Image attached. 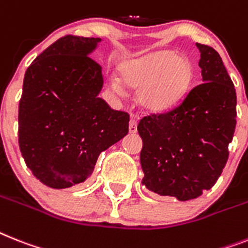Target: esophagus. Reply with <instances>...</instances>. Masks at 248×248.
Masks as SVG:
<instances>
[{"mask_svg": "<svg viewBox=\"0 0 248 248\" xmlns=\"http://www.w3.org/2000/svg\"><path fill=\"white\" fill-rule=\"evenodd\" d=\"M137 125H138V123H137V118L136 116H130V120H129V133H137Z\"/></svg>", "mask_w": 248, "mask_h": 248, "instance_id": "34e87169", "label": "esophagus"}]
</instances>
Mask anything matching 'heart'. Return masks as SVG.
<instances>
[{
    "instance_id": "1",
    "label": "heart",
    "mask_w": 248,
    "mask_h": 248,
    "mask_svg": "<svg viewBox=\"0 0 248 248\" xmlns=\"http://www.w3.org/2000/svg\"><path fill=\"white\" fill-rule=\"evenodd\" d=\"M119 78L110 77L108 89L116 96L126 89L138 91L137 100L149 112H166L185 99L193 81L189 59L172 50H161L119 65Z\"/></svg>"
}]
</instances>
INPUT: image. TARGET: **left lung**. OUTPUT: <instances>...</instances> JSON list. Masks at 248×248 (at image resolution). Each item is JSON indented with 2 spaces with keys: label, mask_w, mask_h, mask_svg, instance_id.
<instances>
[{
  "label": "left lung",
  "mask_w": 248,
  "mask_h": 248,
  "mask_svg": "<svg viewBox=\"0 0 248 248\" xmlns=\"http://www.w3.org/2000/svg\"><path fill=\"white\" fill-rule=\"evenodd\" d=\"M196 48L202 83L177 108L138 124L142 184L180 202L195 199L217 183L236 128V90L222 58L208 46L196 43Z\"/></svg>",
  "instance_id": "8db88e82"
}]
</instances>
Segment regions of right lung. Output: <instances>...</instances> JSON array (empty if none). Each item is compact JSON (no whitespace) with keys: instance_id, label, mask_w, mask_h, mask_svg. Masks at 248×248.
Listing matches in <instances>:
<instances>
[{"instance_id":"right-lung-1","label":"right lung","mask_w":248,"mask_h":248,"mask_svg":"<svg viewBox=\"0 0 248 248\" xmlns=\"http://www.w3.org/2000/svg\"><path fill=\"white\" fill-rule=\"evenodd\" d=\"M100 38L67 35L29 65L18 105V146L32 175L53 189L83 183L99 155L128 134L129 115L99 97Z\"/></svg>"}]
</instances>
